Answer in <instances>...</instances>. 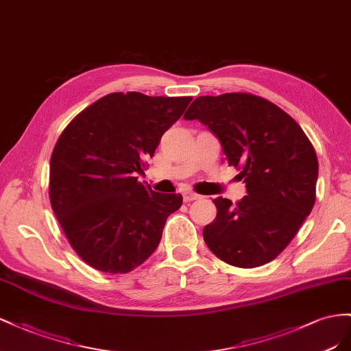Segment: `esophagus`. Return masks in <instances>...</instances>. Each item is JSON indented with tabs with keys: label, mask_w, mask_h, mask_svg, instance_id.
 I'll list each match as a JSON object with an SVG mask.
<instances>
[{
	"label": "esophagus",
	"mask_w": 351,
	"mask_h": 351,
	"mask_svg": "<svg viewBox=\"0 0 351 351\" xmlns=\"http://www.w3.org/2000/svg\"><path fill=\"white\" fill-rule=\"evenodd\" d=\"M182 195H184V202H185V203L194 202V199L202 198V195L197 194V193H194V191H189V189H186V191H184V193H182Z\"/></svg>",
	"instance_id": "obj_1"
}]
</instances>
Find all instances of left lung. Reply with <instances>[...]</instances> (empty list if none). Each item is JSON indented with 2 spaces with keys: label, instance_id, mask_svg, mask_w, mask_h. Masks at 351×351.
I'll use <instances>...</instances> for the list:
<instances>
[{
  "label": "left lung",
  "instance_id": "obj_1",
  "mask_svg": "<svg viewBox=\"0 0 351 351\" xmlns=\"http://www.w3.org/2000/svg\"><path fill=\"white\" fill-rule=\"evenodd\" d=\"M199 120L239 170L247 195L232 204L217 197L216 219L204 226L207 247L225 263L257 267L293 241L316 202L317 157L295 120L267 99L247 93L195 98L184 114Z\"/></svg>",
  "mask_w": 351,
  "mask_h": 351
}]
</instances>
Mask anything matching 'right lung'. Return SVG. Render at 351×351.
Returning <instances> with one entry per match:
<instances>
[{
  "mask_svg": "<svg viewBox=\"0 0 351 351\" xmlns=\"http://www.w3.org/2000/svg\"><path fill=\"white\" fill-rule=\"evenodd\" d=\"M191 99L113 93L82 110L58 136L49 160V203L86 265L128 274L157 248L182 195L156 193L136 173Z\"/></svg>",
  "mask_w": 351,
  "mask_h": 351,
  "instance_id": "obj_1",
  "label": "right lung"
}]
</instances>
